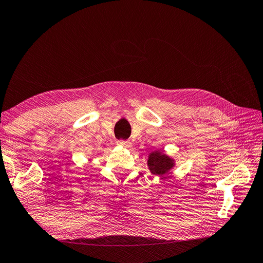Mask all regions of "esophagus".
Returning a JSON list of instances; mask_svg holds the SVG:
<instances>
[{"instance_id": "34e87169", "label": "esophagus", "mask_w": 263, "mask_h": 263, "mask_svg": "<svg viewBox=\"0 0 263 263\" xmlns=\"http://www.w3.org/2000/svg\"><path fill=\"white\" fill-rule=\"evenodd\" d=\"M117 144L119 146H123V147H129L130 146V142L127 141V140H118Z\"/></svg>"}]
</instances>
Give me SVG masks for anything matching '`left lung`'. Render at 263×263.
<instances>
[{"label": "left lung", "mask_w": 263, "mask_h": 263, "mask_svg": "<svg viewBox=\"0 0 263 263\" xmlns=\"http://www.w3.org/2000/svg\"><path fill=\"white\" fill-rule=\"evenodd\" d=\"M147 165L150 172L158 177L168 174L176 165V160L161 150H154L148 155Z\"/></svg>", "instance_id": "left-lung-1"}]
</instances>
